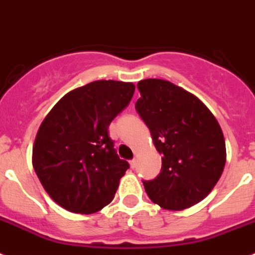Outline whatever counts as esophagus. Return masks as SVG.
Masks as SVG:
<instances>
[{
  "mask_svg": "<svg viewBox=\"0 0 255 255\" xmlns=\"http://www.w3.org/2000/svg\"><path fill=\"white\" fill-rule=\"evenodd\" d=\"M129 165H130V167H132V169H134V167L137 166V160H136V159L130 160V161H129Z\"/></svg>",
  "mask_w": 255,
  "mask_h": 255,
  "instance_id": "34e87169",
  "label": "esophagus"
}]
</instances>
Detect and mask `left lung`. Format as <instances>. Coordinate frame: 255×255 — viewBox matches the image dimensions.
I'll list each match as a JSON object with an SVG mask.
<instances>
[{"label":"left lung","mask_w":255,"mask_h":255,"mask_svg":"<svg viewBox=\"0 0 255 255\" xmlns=\"http://www.w3.org/2000/svg\"><path fill=\"white\" fill-rule=\"evenodd\" d=\"M136 111L161 153V173L143 182L151 201L180 211L205 199L219 182L226 162L224 133L217 119L189 91L166 80L137 84Z\"/></svg>","instance_id":"left-lung-1"}]
</instances>
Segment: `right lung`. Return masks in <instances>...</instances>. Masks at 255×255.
<instances>
[{
	"label": "right lung",
	"mask_w": 255,
	"mask_h": 255,
	"mask_svg": "<svg viewBox=\"0 0 255 255\" xmlns=\"http://www.w3.org/2000/svg\"><path fill=\"white\" fill-rule=\"evenodd\" d=\"M132 82L99 80L71 90L47 114L33 144V166L49 197L75 213L109 205L129 167L108 128L129 104Z\"/></svg>",
	"instance_id": "1"
}]
</instances>
